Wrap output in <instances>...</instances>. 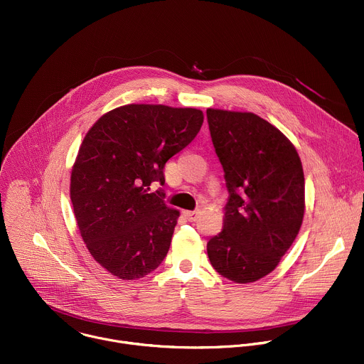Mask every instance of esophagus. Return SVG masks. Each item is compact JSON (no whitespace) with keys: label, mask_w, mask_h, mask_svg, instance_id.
<instances>
[{"label":"esophagus","mask_w":364,"mask_h":364,"mask_svg":"<svg viewBox=\"0 0 364 364\" xmlns=\"http://www.w3.org/2000/svg\"><path fill=\"white\" fill-rule=\"evenodd\" d=\"M199 213H200L199 210H185V212H183L185 218H186L189 222H195V220H198Z\"/></svg>","instance_id":"esophagus-1"}]
</instances>
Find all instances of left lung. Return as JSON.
I'll use <instances>...</instances> for the list:
<instances>
[{
	"label": "left lung",
	"instance_id": "1",
	"mask_svg": "<svg viewBox=\"0 0 364 364\" xmlns=\"http://www.w3.org/2000/svg\"><path fill=\"white\" fill-rule=\"evenodd\" d=\"M229 199L223 229L208 242L213 269L235 283L269 274L304 215V175L291 142L252 112L206 109Z\"/></svg>",
	"mask_w": 364,
	"mask_h": 364
}]
</instances>
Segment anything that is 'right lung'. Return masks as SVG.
Wrapping results in <instances>:
<instances>
[{
  "instance_id": "add662e5",
  "label": "right lung",
  "mask_w": 364,
  "mask_h": 364,
  "mask_svg": "<svg viewBox=\"0 0 364 364\" xmlns=\"http://www.w3.org/2000/svg\"><path fill=\"white\" fill-rule=\"evenodd\" d=\"M195 108L131 104L102 115L85 135L71 173V202L92 257L114 276L136 280L165 259L179 210L164 192L165 164L198 135Z\"/></svg>"
}]
</instances>
